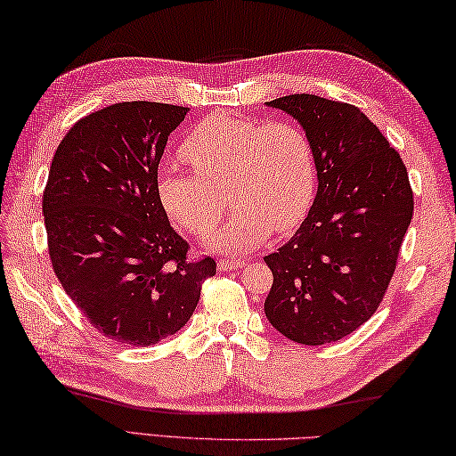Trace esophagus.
Instances as JSON below:
<instances>
[{
	"label": "esophagus",
	"mask_w": 456,
	"mask_h": 456,
	"mask_svg": "<svg viewBox=\"0 0 456 456\" xmlns=\"http://www.w3.org/2000/svg\"><path fill=\"white\" fill-rule=\"evenodd\" d=\"M241 264L240 259H218V269L220 272H234V269H240Z\"/></svg>",
	"instance_id": "1"
}]
</instances>
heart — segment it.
<instances>
[{
  "label": "heart",
  "instance_id": "heart-1",
  "mask_svg": "<svg viewBox=\"0 0 456 456\" xmlns=\"http://www.w3.org/2000/svg\"><path fill=\"white\" fill-rule=\"evenodd\" d=\"M181 157L194 173L163 165L157 194L176 224L202 234L222 215L226 187L236 210L207 238L224 252H248L272 228H295L309 210L317 165L309 135L291 122L216 111L194 124L181 143Z\"/></svg>",
  "mask_w": 456,
  "mask_h": 456
}]
</instances>
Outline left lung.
<instances>
[{
	"label": "left lung",
	"mask_w": 456,
	"mask_h": 456,
	"mask_svg": "<svg viewBox=\"0 0 456 456\" xmlns=\"http://www.w3.org/2000/svg\"><path fill=\"white\" fill-rule=\"evenodd\" d=\"M301 124L317 165V197L293 238L265 256L267 321L299 345L337 342L382 303L413 216L402 157L356 106L314 94L267 102Z\"/></svg>",
	"instance_id": "left-lung-1"
}]
</instances>
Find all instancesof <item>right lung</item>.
Listing matches in <instances>:
<instances>
[{"mask_svg":"<svg viewBox=\"0 0 456 456\" xmlns=\"http://www.w3.org/2000/svg\"><path fill=\"white\" fill-rule=\"evenodd\" d=\"M189 108L119 102L78 119L43 192L49 256L64 291L104 337L151 346L181 330L216 262H191L157 194L167 139Z\"/></svg>","mask_w":456,"mask_h":456,"instance_id":"1","label":"right lung"}]
</instances>
